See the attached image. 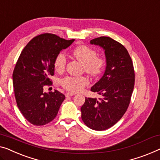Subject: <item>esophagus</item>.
I'll list each match as a JSON object with an SVG mask.
<instances>
[{"label":"esophagus","mask_w":160,"mask_h":160,"mask_svg":"<svg viewBox=\"0 0 160 160\" xmlns=\"http://www.w3.org/2000/svg\"><path fill=\"white\" fill-rule=\"evenodd\" d=\"M65 95L66 97H70V96H73V95H75V93H72V92H67Z\"/></svg>","instance_id":"34e87169"}]
</instances>
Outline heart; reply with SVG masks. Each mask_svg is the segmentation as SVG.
<instances>
[{
    "instance_id": "1",
    "label": "heart",
    "mask_w": 160,
    "mask_h": 160,
    "mask_svg": "<svg viewBox=\"0 0 160 160\" xmlns=\"http://www.w3.org/2000/svg\"><path fill=\"white\" fill-rule=\"evenodd\" d=\"M73 56L84 65V70L91 76H97L101 72L105 65L103 57H97L95 49L87 46H80L73 51ZM67 63L66 56L64 53H59L54 60V68L57 72H62ZM89 84V80L85 77H66L62 80V85L66 90L76 92L82 90Z\"/></svg>"
}]
</instances>
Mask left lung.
<instances>
[{
  "instance_id": "8db88e82",
  "label": "left lung",
  "mask_w": 160,
  "mask_h": 160,
  "mask_svg": "<svg viewBox=\"0 0 160 160\" xmlns=\"http://www.w3.org/2000/svg\"><path fill=\"white\" fill-rule=\"evenodd\" d=\"M90 43L104 50L106 66L103 75L90 89L102 98H85L81 118L88 127L103 131L116 124L127 110L134 87V70L127 49L119 42L101 37Z\"/></svg>"
}]
</instances>
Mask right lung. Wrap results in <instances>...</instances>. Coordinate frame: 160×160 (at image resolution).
Returning <instances> with one entry per match:
<instances>
[{
    "label": "right lung",
    "instance_id": "obj_1",
    "mask_svg": "<svg viewBox=\"0 0 160 160\" xmlns=\"http://www.w3.org/2000/svg\"><path fill=\"white\" fill-rule=\"evenodd\" d=\"M74 41L52 34H40L28 43L18 57L13 72L14 93L18 109L33 125L51 122L65 98L57 90L44 92V87L51 85L56 57Z\"/></svg>",
    "mask_w": 160,
    "mask_h": 160
}]
</instances>
